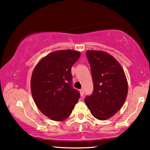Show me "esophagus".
Here are the masks:
<instances>
[{
    "mask_svg": "<svg viewBox=\"0 0 150 150\" xmlns=\"http://www.w3.org/2000/svg\"><path fill=\"white\" fill-rule=\"evenodd\" d=\"M80 94L81 97H82V96L84 95V89H80Z\"/></svg>",
    "mask_w": 150,
    "mask_h": 150,
    "instance_id": "1",
    "label": "esophagus"
}]
</instances>
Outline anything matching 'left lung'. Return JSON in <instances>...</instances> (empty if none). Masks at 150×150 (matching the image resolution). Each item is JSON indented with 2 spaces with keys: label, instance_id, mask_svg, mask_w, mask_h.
I'll return each mask as SVG.
<instances>
[{
  "label": "left lung",
  "instance_id": "1",
  "mask_svg": "<svg viewBox=\"0 0 150 150\" xmlns=\"http://www.w3.org/2000/svg\"><path fill=\"white\" fill-rule=\"evenodd\" d=\"M94 84L92 94L85 102L94 118L105 120L116 114L124 104L128 85L123 68L109 53L87 50Z\"/></svg>",
  "mask_w": 150,
  "mask_h": 150
}]
</instances>
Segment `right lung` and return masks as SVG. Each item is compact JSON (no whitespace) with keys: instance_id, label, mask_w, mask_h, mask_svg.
I'll return each instance as SVG.
<instances>
[{"instance_id":"obj_1","label":"right lung","mask_w":150,"mask_h":150,"mask_svg":"<svg viewBox=\"0 0 150 150\" xmlns=\"http://www.w3.org/2000/svg\"><path fill=\"white\" fill-rule=\"evenodd\" d=\"M80 52L59 50L42 58L34 67L31 92L37 108L55 121H63L71 114L80 93L71 86V68Z\"/></svg>"}]
</instances>
